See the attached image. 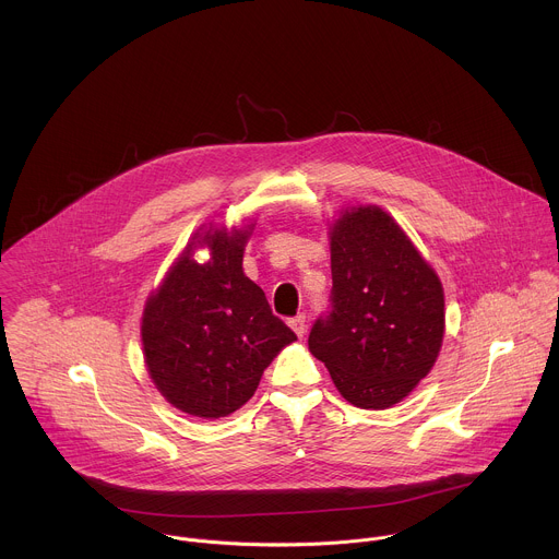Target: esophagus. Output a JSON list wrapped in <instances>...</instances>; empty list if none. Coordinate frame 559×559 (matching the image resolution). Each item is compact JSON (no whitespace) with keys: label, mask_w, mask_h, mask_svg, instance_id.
<instances>
[{"label":"esophagus","mask_w":559,"mask_h":559,"mask_svg":"<svg viewBox=\"0 0 559 559\" xmlns=\"http://www.w3.org/2000/svg\"><path fill=\"white\" fill-rule=\"evenodd\" d=\"M289 326L294 329V333H296L298 337H302L305 331H307V318L300 313V316H296V318L289 320Z\"/></svg>","instance_id":"34e87169"}]
</instances>
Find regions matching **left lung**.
<instances>
[{
    "instance_id": "obj_1",
    "label": "left lung",
    "mask_w": 559,
    "mask_h": 559,
    "mask_svg": "<svg viewBox=\"0 0 559 559\" xmlns=\"http://www.w3.org/2000/svg\"><path fill=\"white\" fill-rule=\"evenodd\" d=\"M331 274V307L313 322L309 350L348 403L392 407L438 359L442 283L379 206L350 209L333 224Z\"/></svg>"
}]
</instances>
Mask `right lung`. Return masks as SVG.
<instances>
[{
	"mask_svg": "<svg viewBox=\"0 0 559 559\" xmlns=\"http://www.w3.org/2000/svg\"><path fill=\"white\" fill-rule=\"evenodd\" d=\"M147 298L141 340L147 372L180 412L222 418L252 399L263 370L296 333L272 313L267 298L241 267L248 230H206ZM193 246V243H191Z\"/></svg>",
	"mask_w": 559,
	"mask_h": 559,
	"instance_id": "1",
	"label": "right lung"
}]
</instances>
